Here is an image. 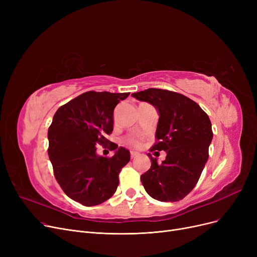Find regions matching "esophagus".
Segmentation results:
<instances>
[{"label": "esophagus", "instance_id": "34e87169", "mask_svg": "<svg viewBox=\"0 0 257 257\" xmlns=\"http://www.w3.org/2000/svg\"><path fill=\"white\" fill-rule=\"evenodd\" d=\"M138 156V153H136V152H130V158L131 159H134Z\"/></svg>", "mask_w": 257, "mask_h": 257}]
</instances>
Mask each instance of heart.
<instances>
[{"mask_svg":"<svg viewBox=\"0 0 257 257\" xmlns=\"http://www.w3.org/2000/svg\"><path fill=\"white\" fill-rule=\"evenodd\" d=\"M121 143L129 148L139 149V148L142 147V144H143V137L137 133H129L121 139Z\"/></svg>","mask_w":257,"mask_h":257,"instance_id":"1","label":"heart"}]
</instances>
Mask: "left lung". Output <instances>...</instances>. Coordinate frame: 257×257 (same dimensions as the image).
I'll return each mask as SVG.
<instances>
[{
	"mask_svg": "<svg viewBox=\"0 0 257 257\" xmlns=\"http://www.w3.org/2000/svg\"><path fill=\"white\" fill-rule=\"evenodd\" d=\"M132 97L157 108L156 142L150 151L167 152L161 164L148 154L152 164L141 176L142 183L153 199L179 201L193 191L208 159L210 119L195 101L178 92L148 88L132 93Z\"/></svg>",
	"mask_w": 257,
	"mask_h": 257,
	"instance_id": "left-lung-1",
	"label": "left lung"
}]
</instances>
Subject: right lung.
Wrapping results in <instances>:
<instances>
[{
	"label": "right lung",
	"mask_w": 257,
	"mask_h": 257,
	"mask_svg": "<svg viewBox=\"0 0 257 257\" xmlns=\"http://www.w3.org/2000/svg\"><path fill=\"white\" fill-rule=\"evenodd\" d=\"M129 93L86 91L60 106L49 127L54 176L67 196L84 206L99 205L115 193L118 174L130 160L128 150L106 139L113 130L115 106ZM98 144L116 154L97 156Z\"/></svg>",
	"instance_id": "right-lung-1"
}]
</instances>
